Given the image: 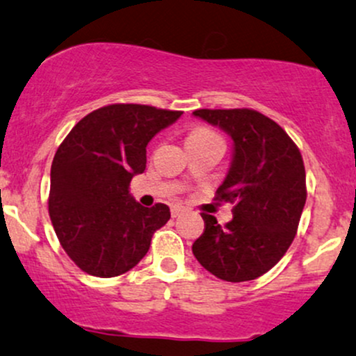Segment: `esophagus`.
<instances>
[{"label": "esophagus", "instance_id": "esophagus-1", "mask_svg": "<svg viewBox=\"0 0 356 356\" xmlns=\"http://www.w3.org/2000/svg\"><path fill=\"white\" fill-rule=\"evenodd\" d=\"M183 212H185V209H183L181 205H173V207H171V217H179Z\"/></svg>", "mask_w": 356, "mask_h": 356}]
</instances>
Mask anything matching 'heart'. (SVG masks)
Masks as SVG:
<instances>
[{
	"instance_id": "heart-1",
	"label": "heart",
	"mask_w": 356,
	"mask_h": 356,
	"mask_svg": "<svg viewBox=\"0 0 356 356\" xmlns=\"http://www.w3.org/2000/svg\"><path fill=\"white\" fill-rule=\"evenodd\" d=\"M207 136H213V132L209 131V129H205V127H197L190 132L188 139H193V137H207Z\"/></svg>"
}]
</instances>
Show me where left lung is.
<instances>
[{
  "mask_svg": "<svg viewBox=\"0 0 356 356\" xmlns=\"http://www.w3.org/2000/svg\"><path fill=\"white\" fill-rule=\"evenodd\" d=\"M193 115L234 140L231 170L216 192V200L234 207L225 225L202 213L205 229L192 251L220 280H254L280 261L297 234L307 198L302 154L277 122L256 110L200 108Z\"/></svg>",
  "mask_w": 356,
  "mask_h": 356,
  "instance_id": "1",
  "label": "left lung"
}]
</instances>
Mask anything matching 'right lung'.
Returning a JSON list of instances; mask_svg holds the SVG:
<instances>
[{"label":"right lung","mask_w":356,"mask_h":356,"mask_svg":"<svg viewBox=\"0 0 356 356\" xmlns=\"http://www.w3.org/2000/svg\"><path fill=\"white\" fill-rule=\"evenodd\" d=\"M137 103H113L83 117L57 149L51 168L49 216L60 246L78 268L118 277L146 256L170 207L147 209L129 193L146 170V146L181 117Z\"/></svg>","instance_id":"add662e5"}]
</instances>
